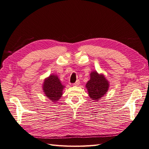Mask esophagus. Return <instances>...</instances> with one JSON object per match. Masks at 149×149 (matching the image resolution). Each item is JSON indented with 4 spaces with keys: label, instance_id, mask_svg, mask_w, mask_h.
<instances>
[{
    "label": "esophagus",
    "instance_id": "1",
    "mask_svg": "<svg viewBox=\"0 0 149 149\" xmlns=\"http://www.w3.org/2000/svg\"><path fill=\"white\" fill-rule=\"evenodd\" d=\"M79 84H80V81H79V80H77V81H76V82L74 84H73V85L77 86L79 85Z\"/></svg>",
    "mask_w": 149,
    "mask_h": 149
}]
</instances>
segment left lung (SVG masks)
I'll return each instance as SVG.
<instances>
[{
  "label": "left lung",
  "mask_w": 149,
  "mask_h": 149,
  "mask_svg": "<svg viewBox=\"0 0 149 149\" xmlns=\"http://www.w3.org/2000/svg\"><path fill=\"white\" fill-rule=\"evenodd\" d=\"M86 86L90 97L97 101L107 93L109 84L103 75L94 71L91 73V79Z\"/></svg>",
  "instance_id": "1"
}]
</instances>
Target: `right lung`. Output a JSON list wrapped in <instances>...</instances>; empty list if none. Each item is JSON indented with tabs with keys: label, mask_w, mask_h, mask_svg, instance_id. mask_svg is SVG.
Instances as JSON below:
<instances>
[{
	"label": "right lung",
	"mask_w": 149,
	"mask_h": 149,
	"mask_svg": "<svg viewBox=\"0 0 149 149\" xmlns=\"http://www.w3.org/2000/svg\"><path fill=\"white\" fill-rule=\"evenodd\" d=\"M64 86L61 84L58 77L51 75L45 80L43 84V91L46 96L53 102H56L62 96V91Z\"/></svg>",
	"instance_id": "add662e5"
}]
</instances>
